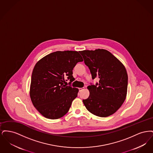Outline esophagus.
Returning <instances> with one entry per match:
<instances>
[{
  "label": "esophagus",
  "mask_w": 153,
  "mask_h": 153,
  "mask_svg": "<svg viewBox=\"0 0 153 153\" xmlns=\"http://www.w3.org/2000/svg\"><path fill=\"white\" fill-rule=\"evenodd\" d=\"M79 92H81L84 89V88H79Z\"/></svg>",
  "instance_id": "34e87169"
}]
</instances>
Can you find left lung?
Masks as SVG:
<instances>
[{"mask_svg":"<svg viewBox=\"0 0 153 153\" xmlns=\"http://www.w3.org/2000/svg\"><path fill=\"white\" fill-rule=\"evenodd\" d=\"M92 79H99L87 88L90 95L82 102L92 114L107 117L114 114L123 103L127 95L128 76L123 64L105 49L80 51Z\"/></svg>","mask_w":153,"mask_h":153,"instance_id":"left-lung-1","label":"left lung"}]
</instances>
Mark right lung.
Instances as JSON below:
<instances>
[{"instance_id":"1","label":"right lung","mask_w":153,"mask_h":153,"mask_svg":"<svg viewBox=\"0 0 153 153\" xmlns=\"http://www.w3.org/2000/svg\"><path fill=\"white\" fill-rule=\"evenodd\" d=\"M83 59L78 51H57L36 62L31 75L30 96L34 107L44 117L57 119L68 112L79 89L67 85L74 80V67Z\"/></svg>"}]
</instances>
